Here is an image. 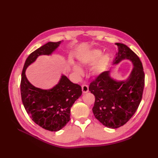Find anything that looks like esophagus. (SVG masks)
Masks as SVG:
<instances>
[{
	"mask_svg": "<svg viewBox=\"0 0 158 158\" xmlns=\"http://www.w3.org/2000/svg\"><path fill=\"white\" fill-rule=\"evenodd\" d=\"M82 92L84 94L88 92V91H89V88H88V86L87 85H83L82 86Z\"/></svg>",
	"mask_w": 158,
	"mask_h": 158,
	"instance_id": "1",
	"label": "esophagus"
}]
</instances>
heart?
I'll return each instance as SVG.
<instances>
[{
	"label": "heart",
	"instance_id": "heart-1",
	"mask_svg": "<svg viewBox=\"0 0 158 158\" xmlns=\"http://www.w3.org/2000/svg\"><path fill=\"white\" fill-rule=\"evenodd\" d=\"M79 60L84 65H94L92 69V74L99 75L107 70L110 63V56L108 54L103 55V51L99 49H92L81 55ZM73 69L78 74L82 73V69L78 65L74 64Z\"/></svg>",
	"mask_w": 158,
	"mask_h": 158
}]
</instances>
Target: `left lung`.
Masks as SVG:
<instances>
[{"mask_svg": "<svg viewBox=\"0 0 158 158\" xmlns=\"http://www.w3.org/2000/svg\"><path fill=\"white\" fill-rule=\"evenodd\" d=\"M118 51L113 62H132L133 68L127 79L118 81L111 76V70L100 74L90 84L89 90L95 95L92 109L95 117L107 128H117L127 123L135 113L142 98L145 75L141 61L126 45L116 43Z\"/></svg>", "mask_w": 158, "mask_h": 158, "instance_id": "8db88e82", "label": "left lung"}]
</instances>
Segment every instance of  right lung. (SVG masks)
Instances as JSON below:
<instances>
[{
	"mask_svg": "<svg viewBox=\"0 0 158 158\" xmlns=\"http://www.w3.org/2000/svg\"><path fill=\"white\" fill-rule=\"evenodd\" d=\"M61 41L48 42L28 56L23 66L20 84L23 106L32 121L49 131H58L70 121V109L82 95V88L62 74L58 84L49 89L33 85L26 70L40 55H51Z\"/></svg>",
	"mask_w": 158,
	"mask_h": 158,
	"instance_id": "1",
	"label": "right lung"
}]
</instances>
